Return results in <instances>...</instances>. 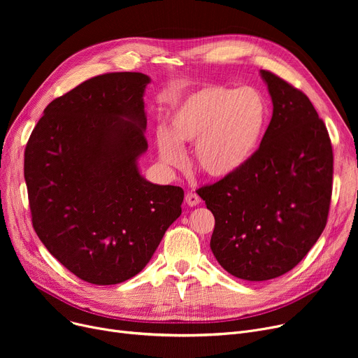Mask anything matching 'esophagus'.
I'll use <instances>...</instances> for the list:
<instances>
[{
    "mask_svg": "<svg viewBox=\"0 0 358 358\" xmlns=\"http://www.w3.org/2000/svg\"><path fill=\"white\" fill-rule=\"evenodd\" d=\"M200 197L196 194V193H187L185 194V203L187 204H189V206H192V208H193V206H197V204H200Z\"/></svg>",
    "mask_w": 358,
    "mask_h": 358,
    "instance_id": "obj_1",
    "label": "esophagus"
}]
</instances>
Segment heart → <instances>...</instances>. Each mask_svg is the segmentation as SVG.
<instances>
[{
	"label": "heart",
	"mask_w": 358,
	"mask_h": 358,
	"mask_svg": "<svg viewBox=\"0 0 358 358\" xmlns=\"http://www.w3.org/2000/svg\"><path fill=\"white\" fill-rule=\"evenodd\" d=\"M268 107L252 87L232 90L204 85L189 94L173 111L168 130L158 129L162 162L180 166L181 145L194 143L193 165L210 178H224L245 166L264 135Z\"/></svg>",
	"instance_id": "heart-1"
}]
</instances>
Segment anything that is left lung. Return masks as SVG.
I'll use <instances>...</instances> for the list:
<instances>
[{
    "label": "left lung",
    "instance_id": "obj_1",
    "mask_svg": "<svg viewBox=\"0 0 358 358\" xmlns=\"http://www.w3.org/2000/svg\"><path fill=\"white\" fill-rule=\"evenodd\" d=\"M273 117L238 173L197 194L215 216L210 248L229 274L250 281L283 275L315 245L328 220L334 155L327 126L305 92L261 71Z\"/></svg>",
    "mask_w": 358,
    "mask_h": 358
}]
</instances>
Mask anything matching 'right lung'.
I'll return each instance as SVG.
<instances>
[{
    "instance_id": "1",
    "label": "right lung",
    "mask_w": 358,
    "mask_h": 358,
    "mask_svg": "<svg viewBox=\"0 0 358 358\" xmlns=\"http://www.w3.org/2000/svg\"><path fill=\"white\" fill-rule=\"evenodd\" d=\"M149 77L110 72L55 99L24 150L33 228L48 251L91 285L143 270L180 215L184 192L146 181L143 92Z\"/></svg>"
}]
</instances>
